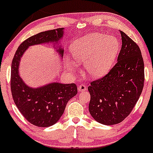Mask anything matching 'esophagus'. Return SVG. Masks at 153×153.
Masks as SVG:
<instances>
[{
	"instance_id": "34e87169",
	"label": "esophagus",
	"mask_w": 153,
	"mask_h": 153,
	"mask_svg": "<svg viewBox=\"0 0 153 153\" xmlns=\"http://www.w3.org/2000/svg\"><path fill=\"white\" fill-rule=\"evenodd\" d=\"M86 88H87V87H86L84 84H80V85L78 86V91L82 92V91H86Z\"/></svg>"
}]
</instances>
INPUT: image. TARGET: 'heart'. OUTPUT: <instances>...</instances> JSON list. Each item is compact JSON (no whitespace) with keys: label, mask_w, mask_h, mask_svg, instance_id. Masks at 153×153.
Returning a JSON list of instances; mask_svg holds the SVG:
<instances>
[{"label":"heart","mask_w":153,"mask_h":153,"mask_svg":"<svg viewBox=\"0 0 153 153\" xmlns=\"http://www.w3.org/2000/svg\"><path fill=\"white\" fill-rule=\"evenodd\" d=\"M119 51L120 43L116 37L99 33L84 36L71 46L73 59L77 63L84 62L86 73L93 78L102 76L110 70ZM66 65L71 70L76 67L71 59H67Z\"/></svg>","instance_id":"obj_1"}]
</instances>
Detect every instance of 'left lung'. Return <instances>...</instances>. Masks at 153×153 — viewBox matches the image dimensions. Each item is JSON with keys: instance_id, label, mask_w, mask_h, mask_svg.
Masks as SVG:
<instances>
[{"instance_id": "8db88e82", "label": "left lung", "mask_w": 153, "mask_h": 153, "mask_svg": "<svg viewBox=\"0 0 153 153\" xmlns=\"http://www.w3.org/2000/svg\"><path fill=\"white\" fill-rule=\"evenodd\" d=\"M122 47L118 62L102 78L91 82L88 110L100 123L122 122L133 111L144 86V62L140 48L120 31Z\"/></svg>"}]
</instances>
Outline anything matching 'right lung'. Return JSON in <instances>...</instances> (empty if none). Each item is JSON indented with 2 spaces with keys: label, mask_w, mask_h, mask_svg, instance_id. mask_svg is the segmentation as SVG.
Wrapping results in <instances>:
<instances>
[{
  "label": "right lung",
  "mask_w": 153,
  "mask_h": 153,
  "mask_svg": "<svg viewBox=\"0 0 153 153\" xmlns=\"http://www.w3.org/2000/svg\"><path fill=\"white\" fill-rule=\"evenodd\" d=\"M63 29L42 32L25 39L19 46L12 61L10 88L13 101L25 118L37 127H49L56 123L64 114L68 101L76 95L77 87L74 83L57 82L37 88L29 87L19 75L20 60L29 46L59 41L63 35ZM57 50L63 55L61 48Z\"/></svg>",
  "instance_id": "add662e5"
}]
</instances>
